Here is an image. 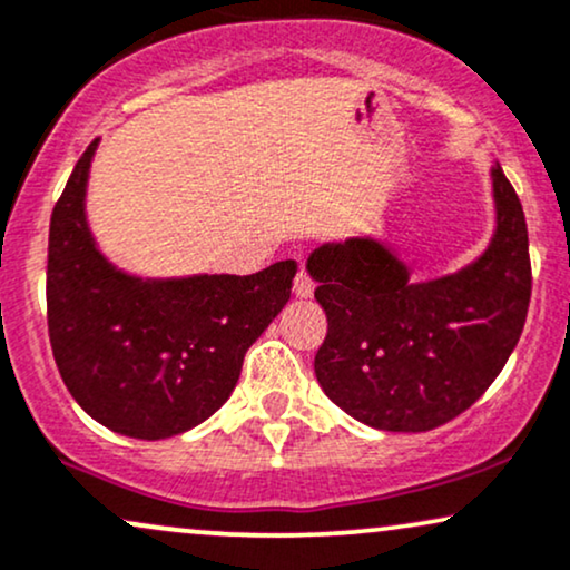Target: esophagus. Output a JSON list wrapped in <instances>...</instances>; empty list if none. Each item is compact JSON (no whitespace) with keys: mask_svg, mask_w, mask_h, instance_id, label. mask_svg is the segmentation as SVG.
Segmentation results:
<instances>
[{"mask_svg":"<svg viewBox=\"0 0 570 570\" xmlns=\"http://www.w3.org/2000/svg\"><path fill=\"white\" fill-rule=\"evenodd\" d=\"M313 292H315V284L313 281H309V276L307 273H297V278H294V297L297 299H309L313 297Z\"/></svg>","mask_w":570,"mask_h":570,"instance_id":"obj_1","label":"esophagus"}]
</instances>
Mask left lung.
<instances>
[{
    "label": "left lung",
    "mask_w": 570,
    "mask_h": 570,
    "mask_svg": "<svg viewBox=\"0 0 570 570\" xmlns=\"http://www.w3.org/2000/svg\"><path fill=\"white\" fill-rule=\"evenodd\" d=\"M494 232L476 261L415 281L392 242L357 234L309 252L328 334L315 376L344 413L379 431H431L500 376L531 299L521 199L494 165Z\"/></svg>",
    "instance_id": "left-lung-1"
}]
</instances>
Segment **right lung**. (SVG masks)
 Instances as JSON below:
<instances>
[{
	"label": "right lung",
	"instance_id": "right-lung-1",
	"mask_svg": "<svg viewBox=\"0 0 570 570\" xmlns=\"http://www.w3.org/2000/svg\"><path fill=\"white\" fill-rule=\"evenodd\" d=\"M97 147L76 163L49 223V338L65 386L94 421L155 442L199 426L232 397L247 350L289 302L297 263L252 276L118 268L86 215Z\"/></svg>",
	"mask_w": 570,
	"mask_h": 570
}]
</instances>
